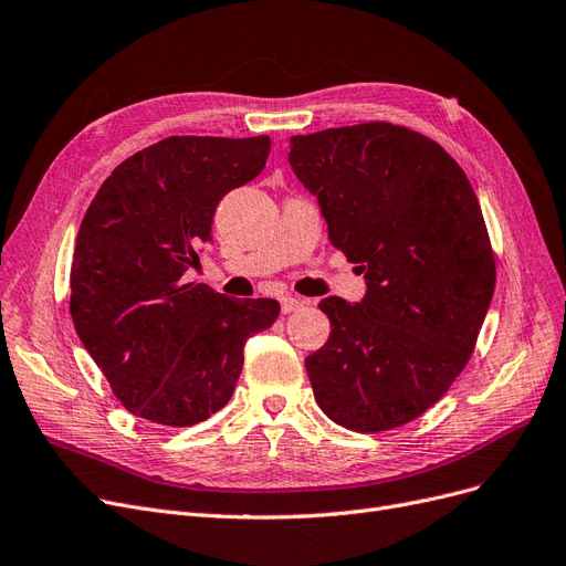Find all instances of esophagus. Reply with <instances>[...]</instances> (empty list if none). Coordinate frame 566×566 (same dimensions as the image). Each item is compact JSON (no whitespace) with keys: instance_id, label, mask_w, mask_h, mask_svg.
I'll list each match as a JSON object with an SVG mask.
<instances>
[{"instance_id":"esophagus-1","label":"esophagus","mask_w":566,"mask_h":566,"mask_svg":"<svg viewBox=\"0 0 566 566\" xmlns=\"http://www.w3.org/2000/svg\"><path fill=\"white\" fill-rule=\"evenodd\" d=\"M280 303H282V312H284V315H289V312H294V310L307 305L305 298H294V296H284Z\"/></svg>"}]
</instances>
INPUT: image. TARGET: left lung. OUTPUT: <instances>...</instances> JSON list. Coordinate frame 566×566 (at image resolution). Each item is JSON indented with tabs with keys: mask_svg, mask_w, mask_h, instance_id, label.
Listing matches in <instances>:
<instances>
[{
	"mask_svg": "<svg viewBox=\"0 0 566 566\" xmlns=\"http://www.w3.org/2000/svg\"><path fill=\"white\" fill-rule=\"evenodd\" d=\"M289 163L368 284L361 303H319L315 399L352 431L403 427L441 401L488 315L496 263L478 198L441 144L387 120L291 137Z\"/></svg>",
	"mask_w": 566,
	"mask_h": 566,
	"instance_id": "8db88e82",
	"label": "left lung"
}]
</instances>
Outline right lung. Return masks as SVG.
Returning a JSON list of instances; mask_svg holds the SVG:
<instances>
[{
	"label": "right lung",
	"instance_id": "obj_1",
	"mask_svg": "<svg viewBox=\"0 0 566 566\" xmlns=\"http://www.w3.org/2000/svg\"><path fill=\"white\" fill-rule=\"evenodd\" d=\"M270 137H165L104 179L81 221L70 312L120 406L160 427H193L235 391L251 333L280 303L233 301L184 282L212 242L219 200L254 179Z\"/></svg>",
	"mask_w": 566,
	"mask_h": 566
}]
</instances>
